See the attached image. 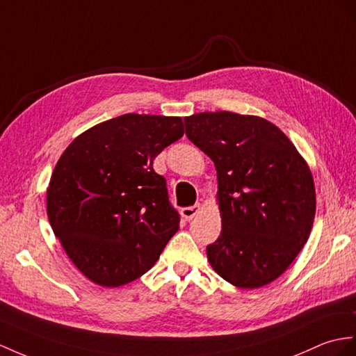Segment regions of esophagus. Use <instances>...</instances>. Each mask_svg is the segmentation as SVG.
Returning a JSON list of instances; mask_svg holds the SVG:
<instances>
[{
    "instance_id": "esophagus-1",
    "label": "esophagus",
    "mask_w": 356,
    "mask_h": 356,
    "mask_svg": "<svg viewBox=\"0 0 356 356\" xmlns=\"http://www.w3.org/2000/svg\"><path fill=\"white\" fill-rule=\"evenodd\" d=\"M199 211H201V204H196L193 207L183 208V210H181V216H183L186 220H192Z\"/></svg>"
}]
</instances>
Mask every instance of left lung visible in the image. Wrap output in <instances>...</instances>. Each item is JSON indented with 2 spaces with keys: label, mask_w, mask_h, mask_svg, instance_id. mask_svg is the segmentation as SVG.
<instances>
[{
  "label": "left lung",
  "mask_w": 356,
  "mask_h": 356,
  "mask_svg": "<svg viewBox=\"0 0 356 356\" xmlns=\"http://www.w3.org/2000/svg\"><path fill=\"white\" fill-rule=\"evenodd\" d=\"M186 136L218 170L222 231L207 258L238 289H259L287 270L316 216L309 166L268 120L231 111L184 118Z\"/></svg>",
  "instance_id": "obj_1"
}]
</instances>
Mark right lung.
<instances>
[{
	"instance_id": "right-lung-1",
	"label": "right lung",
	"mask_w": 356,
	"mask_h": 356,
	"mask_svg": "<svg viewBox=\"0 0 356 356\" xmlns=\"http://www.w3.org/2000/svg\"><path fill=\"white\" fill-rule=\"evenodd\" d=\"M183 119L128 113L75 137L47 188L48 219L75 267L101 287L140 278L179 228L157 155Z\"/></svg>"
}]
</instances>
